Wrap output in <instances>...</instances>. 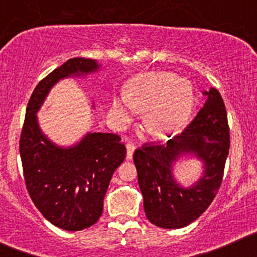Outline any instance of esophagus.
Listing matches in <instances>:
<instances>
[{
  "instance_id": "34e87169",
  "label": "esophagus",
  "mask_w": 257,
  "mask_h": 257,
  "mask_svg": "<svg viewBox=\"0 0 257 257\" xmlns=\"http://www.w3.org/2000/svg\"><path fill=\"white\" fill-rule=\"evenodd\" d=\"M134 150H136V146H134L133 143H126V159H128V160H131L132 157H133Z\"/></svg>"
}]
</instances>
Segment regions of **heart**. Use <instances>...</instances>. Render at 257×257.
Returning <instances> with one entry per match:
<instances>
[{
  "mask_svg": "<svg viewBox=\"0 0 257 257\" xmlns=\"http://www.w3.org/2000/svg\"><path fill=\"white\" fill-rule=\"evenodd\" d=\"M128 99L115 94L110 114L117 121H125L136 111V106L147 108L143 124L150 133L163 134L173 131L187 117L193 100L188 80L175 79L172 73L145 74L128 85Z\"/></svg>",
  "mask_w": 257,
  "mask_h": 257,
  "instance_id": "heart-1",
  "label": "heart"
}]
</instances>
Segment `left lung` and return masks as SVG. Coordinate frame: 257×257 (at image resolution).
Returning a JSON list of instances; mask_svg holds the SVG:
<instances>
[{
    "mask_svg": "<svg viewBox=\"0 0 257 257\" xmlns=\"http://www.w3.org/2000/svg\"><path fill=\"white\" fill-rule=\"evenodd\" d=\"M205 94L206 101L183 133L165 143L143 146L133 155L146 216L159 228L178 229L195 221L212 202L223 180L229 152L225 105L215 88ZM184 157L203 164L201 177L187 187L174 175L175 164Z\"/></svg>",
    "mask_w": 257,
    "mask_h": 257,
    "instance_id": "obj_1",
    "label": "left lung"
}]
</instances>
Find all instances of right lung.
<instances>
[{
    "instance_id": "1",
    "label": "right lung",
    "mask_w": 257,
    "mask_h": 257,
    "mask_svg": "<svg viewBox=\"0 0 257 257\" xmlns=\"http://www.w3.org/2000/svg\"><path fill=\"white\" fill-rule=\"evenodd\" d=\"M101 66L96 60L74 57L41 80L28 102L20 137L32 201L51 224L69 232L85 229L100 219L112 174L125 159V146L117 134L100 132H87L68 147L59 146L43 133L37 112L60 80L85 78Z\"/></svg>"
}]
</instances>
